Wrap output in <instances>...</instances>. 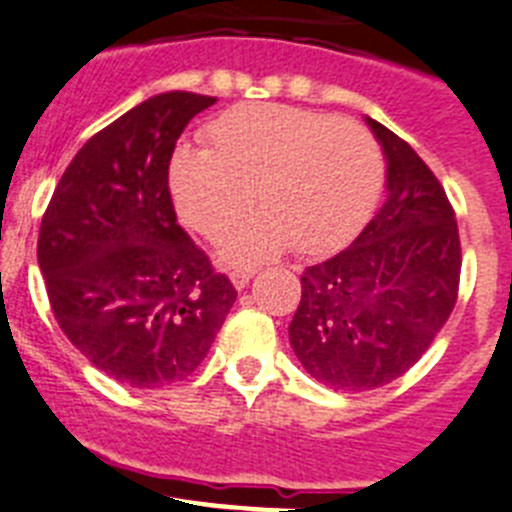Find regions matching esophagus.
Segmentation results:
<instances>
[{
	"label": "esophagus",
	"mask_w": 512,
	"mask_h": 512,
	"mask_svg": "<svg viewBox=\"0 0 512 512\" xmlns=\"http://www.w3.org/2000/svg\"><path fill=\"white\" fill-rule=\"evenodd\" d=\"M252 275H255V270H232V273H229V280H232L234 288L242 290L247 283H250Z\"/></svg>",
	"instance_id": "obj_1"
}]
</instances>
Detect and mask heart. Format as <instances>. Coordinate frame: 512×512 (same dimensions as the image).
<instances>
[{"instance_id":"heart-1","label":"heart","mask_w":512,"mask_h":512,"mask_svg":"<svg viewBox=\"0 0 512 512\" xmlns=\"http://www.w3.org/2000/svg\"><path fill=\"white\" fill-rule=\"evenodd\" d=\"M206 147L181 145L168 163V191L181 222L219 239L229 265L275 257L290 245L329 255L370 222L385 181L375 137L352 119L288 104H242L206 127Z\"/></svg>"}]
</instances>
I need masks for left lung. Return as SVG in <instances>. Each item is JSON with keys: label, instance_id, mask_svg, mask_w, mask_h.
I'll list each match as a JSON object with an SVG mask.
<instances>
[{"label": "left lung", "instance_id": "8db88e82", "mask_svg": "<svg viewBox=\"0 0 512 512\" xmlns=\"http://www.w3.org/2000/svg\"><path fill=\"white\" fill-rule=\"evenodd\" d=\"M385 155V204L347 250L306 267L288 326L303 370L339 393L411 370L457 303L459 232L436 176L408 142L365 117Z\"/></svg>", "mask_w": 512, "mask_h": 512}]
</instances>
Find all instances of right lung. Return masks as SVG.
I'll list each match as a JSON object with an SVG mask.
<instances>
[{"instance_id":"1","label":"right lung","mask_w":512,"mask_h":512,"mask_svg":"<svg viewBox=\"0 0 512 512\" xmlns=\"http://www.w3.org/2000/svg\"><path fill=\"white\" fill-rule=\"evenodd\" d=\"M216 96H150L76 153L40 224L38 265L63 334L130 388L186 380L237 290L176 222L168 163Z\"/></svg>"}]
</instances>
